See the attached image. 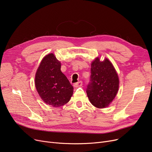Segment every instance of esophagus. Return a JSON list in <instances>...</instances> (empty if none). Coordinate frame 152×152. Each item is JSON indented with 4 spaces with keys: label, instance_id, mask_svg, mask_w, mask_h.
I'll use <instances>...</instances> for the list:
<instances>
[{
    "label": "esophagus",
    "instance_id": "obj_1",
    "mask_svg": "<svg viewBox=\"0 0 152 152\" xmlns=\"http://www.w3.org/2000/svg\"><path fill=\"white\" fill-rule=\"evenodd\" d=\"M82 86V81H79L77 82V83H75L73 84V86L74 87H81Z\"/></svg>",
    "mask_w": 152,
    "mask_h": 152
}]
</instances>
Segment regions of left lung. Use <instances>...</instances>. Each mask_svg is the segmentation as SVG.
I'll return each instance as SVG.
<instances>
[{
    "mask_svg": "<svg viewBox=\"0 0 152 152\" xmlns=\"http://www.w3.org/2000/svg\"><path fill=\"white\" fill-rule=\"evenodd\" d=\"M91 82L86 93L91 103L98 108L107 107L118 93L119 79L113 64L108 58L99 57L91 63Z\"/></svg>",
    "mask_w": 152,
    "mask_h": 152,
    "instance_id": "1",
    "label": "left lung"
}]
</instances>
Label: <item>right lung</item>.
Returning a JSON list of instances; mask_svg holds the SVG:
<instances>
[{
  "label": "right lung",
  "mask_w": 152,
  "mask_h": 152,
  "mask_svg": "<svg viewBox=\"0 0 152 152\" xmlns=\"http://www.w3.org/2000/svg\"><path fill=\"white\" fill-rule=\"evenodd\" d=\"M35 85L43 102L53 107L67 103L73 95V87L61 71V63L54 54L45 56L37 70Z\"/></svg>",
  "instance_id": "obj_1"
}]
</instances>
